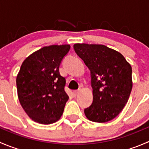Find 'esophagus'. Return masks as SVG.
I'll return each mask as SVG.
<instances>
[{"mask_svg": "<svg viewBox=\"0 0 149 149\" xmlns=\"http://www.w3.org/2000/svg\"><path fill=\"white\" fill-rule=\"evenodd\" d=\"M79 92H80V90H76V91H73V96H77L78 94H79Z\"/></svg>", "mask_w": 149, "mask_h": 149, "instance_id": "esophagus-1", "label": "esophagus"}]
</instances>
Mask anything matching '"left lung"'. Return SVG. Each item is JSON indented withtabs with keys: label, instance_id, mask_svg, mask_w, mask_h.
Returning <instances> with one entry per match:
<instances>
[{
	"label": "left lung",
	"instance_id": "obj_1",
	"mask_svg": "<svg viewBox=\"0 0 149 149\" xmlns=\"http://www.w3.org/2000/svg\"><path fill=\"white\" fill-rule=\"evenodd\" d=\"M75 52L91 71L93 102L84 109L95 123L116 118L128 101L132 87V68L123 55L103 45L77 43Z\"/></svg>",
	"mask_w": 149,
	"mask_h": 149
}]
</instances>
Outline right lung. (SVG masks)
Instances as JSON below:
<instances>
[{
  "label": "right lung",
  "mask_w": 149,
  "mask_h": 149,
  "mask_svg": "<svg viewBox=\"0 0 149 149\" xmlns=\"http://www.w3.org/2000/svg\"><path fill=\"white\" fill-rule=\"evenodd\" d=\"M69 45L46 46L28 56L16 77L18 97L32 120L49 125L61 118L68 95L59 67Z\"/></svg>",
  "instance_id": "obj_1"
}]
</instances>
